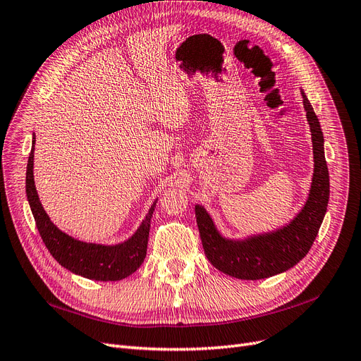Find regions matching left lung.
I'll list each match as a JSON object with an SVG mask.
<instances>
[{
    "label": "left lung",
    "instance_id": "1",
    "mask_svg": "<svg viewBox=\"0 0 361 361\" xmlns=\"http://www.w3.org/2000/svg\"><path fill=\"white\" fill-rule=\"evenodd\" d=\"M302 97L312 135L314 176L310 196L299 214L276 231L245 239H228L217 231L207 209L202 205H195L205 256L223 274L251 281L274 276L298 264L315 241L327 211L330 184L322 126L303 90Z\"/></svg>",
    "mask_w": 361,
    "mask_h": 361
}]
</instances>
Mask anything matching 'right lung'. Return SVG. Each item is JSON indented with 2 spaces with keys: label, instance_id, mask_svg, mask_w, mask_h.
Instances as JSON below:
<instances>
[{
  "label": "right lung",
  "instance_id": "obj_1",
  "mask_svg": "<svg viewBox=\"0 0 361 361\" xmlns=\"http://www.w3.org/2000/svg\"><path fill=\"white\" fill-rule=\"evenodd\" d=\"M34 144L26 165V196L32 211L37 229L44 245L55 260L75 275L85 276L95 281H120L135 272L142 264L147 255L150 221L156 202L147 212L137 232L125 243L116 245H102L83 243L63 233L53 224L44 211L37 195L34 183Z\"/></svg>",
  "mask_w": 361,
  "mask_h": 361
}]
</instances>
